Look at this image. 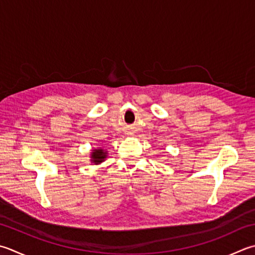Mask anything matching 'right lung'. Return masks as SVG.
Wrapping results in <instances>:
<instances>
[{"label": "right lung", "instance_id": "obj_1", "mask_svg": "<svg viewBox=\"0 0 255 255\" xmlns=\"http://www.w3.org/2000/svg\"><path fill=\"white\" fill-rule=\"evenodd\" d=\"M108 156V151L104 148H94L91 152V162L94 164H101Z\"/></svg>", "mask_w": 255, "mask_h": 255}]
</instances>
